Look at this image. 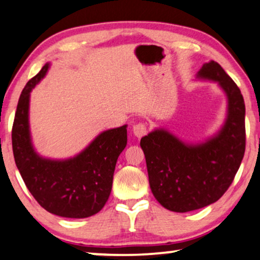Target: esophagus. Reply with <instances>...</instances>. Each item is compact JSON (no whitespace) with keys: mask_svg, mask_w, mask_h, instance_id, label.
Segmentation results:
<instances>
[{"mask_svg":"<svg viewBox=\"0 0 260 260\" xmlns=\"http://www.w3.org/2000/svg\"><path fill=\"white\" fill-rule=\"evenodd\" d=\"M132 131H133V134L135 135L137 138H141L144 137V135L147 133V127H146L145 123L142 122H139V123H135L132 127Z\"/></svg>","mask_w":260,"mask_h":260,"instance_id":"esophagus-1","label":"esophagus"}]
</instances>
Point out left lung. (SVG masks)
<instances>
[{
    "label": "left lung",
    "instance_id": "1",
    "mask_svg": "<svg viewBox=\"0 0 260 260\" xmlns=\"http://www.w3.org/2000/svg\"><path fill=\"white\" fill-rule=\"evenodd\" d=\"M197 79L215 82L228 101L217 133L203 142L182 141L165 128L141 138L152 193L173 212H189L213 204L232 184L245 153V104L240 89L214 61L204 63Z\"/></svg>",
    "mask_w": 260,
    "mask_h": 260
}]
</instances>
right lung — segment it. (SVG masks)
Returning a JSON list of instances; mask_svg holds the SVG:
<instances>
[{
	"label": "right lung",
	"mask_w": 260,
	"mask_h": 260,
	"mask_svg": "<svg viewBox=\"0 0 260 260\" xmlns=\"http://www.w3.org/2000/svg\"><path fill=\"white\" fill-rule=\"evenodd\" d=\"M49 67L47 62L21 93L12 132L14 158L29 192L46 211L63 218H87L101 211L109 198L116 161L127 145V125L101 132L72 158L40 155L31 141L29 102Z\"/></svg>",
	"instance_id": "obj_1"
}]
</instances>
